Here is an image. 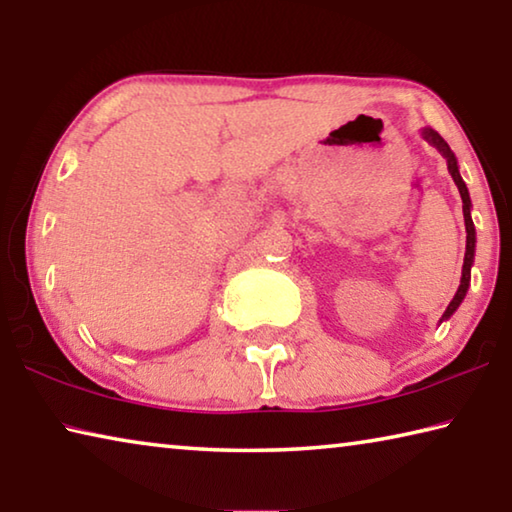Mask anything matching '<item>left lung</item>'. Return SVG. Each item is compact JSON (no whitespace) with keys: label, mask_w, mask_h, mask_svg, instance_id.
Segmentation results:
<instances>
[{"label":"left lung","mask_w":512,"mask_h":512,"mask_svg":"<svg viewBox=\"0 0 512 512\" xmlns=\"http://www.w3.org/2000/svg\"><path fill=\"white\" fill-rule=\"evenodd\" d=\"M422 137L427 140L431 146H436V149L443 153V158L447 160V169L452 173L454 183L458 187V194L463 198V219H465V232H467V239H465V259H463V275H461V284H458V291L456 296L449 302V307L445 309L443 318H440V323L443 320H449L454 316V311L461 307V302L467 296V289H470V280H472V264H474V250H476V230H474V223H472V201H470V192H467V187L461 178V171H458V162H456V155L449 149V144L440 137L433 128H422Z\"/></svg>","instance_id":"1"}]
</instances>
